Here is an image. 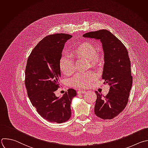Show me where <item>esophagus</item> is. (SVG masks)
<instances>
[{
    "mask_svg": "<svg viewBox=\"0 0 148 148\" xmlns=\"http://www.w3.org/2000/svg\"><path fill=\"white\" fill-rule=\"evenodd\" d=\"M86 91V90H78V92H77V93H78V94H81V93H85Z\"/></svg>",
    "mask_w": 148,
    "mask_h": 148,
    "instance_id": "esophagus-1",
    "label": "esophagus"
}]
</instances>
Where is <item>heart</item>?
Here are the masks:
<instances>
[{
    "mask_svg": "<svg viewBox=\"0 0 148 148\" xmlns=\"http://www.w3.org/2000/svg\"><path fill=\"white\" fill-rule=\"evenodd\" d=\"M70 55L77 59L87 60L91 68L99 66L102 61V55L96 51L95 44L89 40L79 42L70 51ZM59 69L65 75H70L74 72V63L66 56H62L59 60ZM93 74H77L71 79L72 86L75 87H86L95 79Z\"/></svg>",
    "mask_w": 148,
    "mask_h": 148,
    "instance_id": "b5f03b06",
    "label": "heart"
}]
</instances>
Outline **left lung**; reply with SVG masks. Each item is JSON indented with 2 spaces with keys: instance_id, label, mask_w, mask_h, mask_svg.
<instances>
[{
  "instance_id": "left-lung-1",
  "label": "left lung",
  "mask_w": 148,
  "mask_h": 148,
  "mask_svg": "<svg viewBox=\"0 0 148 148\" xmlns=\"http://www.w3.org/2000/svg\"><path fill=\"white\" fill-rule=\"evenodd\" d=\"M84 38L99 40L104 52L102 79L110 86L106 96L95 91L97 99L95 114L103 120L118 116L126 107L132 85L131 62L124 44L106 29L86 33Z\"/></svg>"
}]
</instances>
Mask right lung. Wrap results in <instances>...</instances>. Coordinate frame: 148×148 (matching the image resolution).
Segmentation results:
<instances>
[{"label": "right lung", "mask_w": 148, "mask_h": 148, "mask_svg": "<svg viewBox=\"0 0 148 148\" xmlns=\"http://www.w3.org/2000/svg\"><path fill=\"white\" fill-rule=\"evenodd\" d=\"M71 37L66 34L46 36L27 60L25 84L28 96L38 113L49 122L62 123L71 116V103L76 91L69 89L61 97L55 93L61 77L59 60L65 43Z\"/></svg>", "instance_id": "right-lung-1"}]
</instances>
